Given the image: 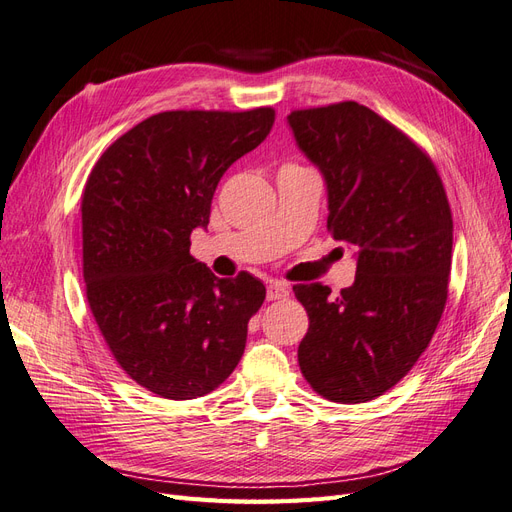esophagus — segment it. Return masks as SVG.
I'll use <instances>...</instances> for the list:
<instances>
[{
	"label": "esophagus",
	"mask_w": 512,
	"mask_h": 512,
	"mask_svg": "<svg viewBox=\"0 0 512 512\" xmlns=\"http://www.w3.org/2000/svg\"><path fill=\"white\" fill-rule=\"evenodd\" d=\"M288 286L282 284V282H271L267 286V301H282V299H288Z\"/></svg>",
	"instance_id": "1"
}]
</instances>
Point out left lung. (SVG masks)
Returning a JSON list of instances; mask_svg holds the SVG:
<instances>
[{"label": "left lung", "mask_w": 512, "mask_h": 512, "mask_svg": "<svg viewBox=\"0 0 512 512\" xmlns=\"http://www.w3.org/2000/svg\"><path fill=\"white\" fill-rule=\"evenodd\" d=\"M299 149L327 181V228L356 250V277L331 299L292 286L309 316L299 367L337 404H363L404 378L429 346L448 297L453 215L438 168L359 102L288 115Z\"/></svg>", "instance_id": "left-lung-1"}]
</instances>
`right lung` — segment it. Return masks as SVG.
<instances>
[{"instance_id":"add662e5","label":"right lung","mask_w":512,"mask_h":512,"mask_svg":"<svg viewBox=\"0 0 512 512\" xmlns=\"http://www.w3.org/2000/svg\"><path fill=\"white\" fill-rule=\"evenodd\" d=\"M273 121L271 106L151 115L87 177V303L119 367L160 397H203L241 361L265 284L245 271L215 277L190 254V235L207 228L222 175L265 141Z\"/></svg>"}]
</instances>
